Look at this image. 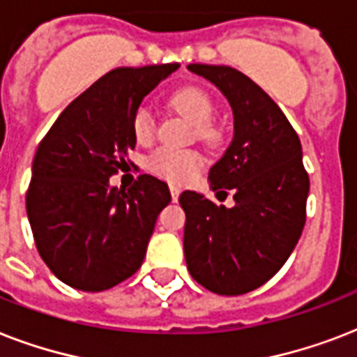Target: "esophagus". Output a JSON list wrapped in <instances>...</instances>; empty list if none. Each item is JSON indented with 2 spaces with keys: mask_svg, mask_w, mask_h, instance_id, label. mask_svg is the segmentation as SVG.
Wrapping results in <instances>:
<instances>
[{
  "mask_svg": "<svg viewBox=\"0 0 357 357\" xmlns=\"http://www.w3.org/2000/svg\"><path fill=\"white\" fill-rule=\"evenodd\" d=\"M168 189H170V195H172V200H174V202H178L179 195H181V189H179L178 185H174V183L168 185Z\"/></svg>",
  "mask_w": 357,
  "mask_h": 357,
  "instance_id": "esophagus-1",
  "label": "esophagus"
}]
</instances>
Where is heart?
Masks as SVG:
<instances>
[{
	"label": "heart",
	"mask_w": 357,
	"mask_h": 357,
	"mask_svg": "<svg viewBox=\"0 0 357 357\" xmlns=\"http://www.w3.org/2000/svg\"><path fill=\"white\" fill-rule=\"evenodd\" d=\"M170 102L185 119L196 126V135L202 139H211L215 129L209 126L213 114H215V103L211 96L200 86H183L178 92H174ZM131 131L139 142H150L155 137V114L150 105H140L131 116ZM204 167V157L196 150L185 148H170V146H159L151 151L146 159V168L159 178L168 181L183 183L195 178Z\"/></svg>",
	"instance_id": "b5f03b06"
}]
</instances>
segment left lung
<instances>
[{"mask_svg":"<svg viewBox=\"0 0 357 357\" xmlns=\"http://www.w3.org/2000/svg\"><path fill=\"white\" fill-rule=\"evenodd\" d=\"M187 68L215 83L234 109V139L209 179L213 190L234 195L235 206H217L195 190L179 196L187 215L185 261L202 287L237 296L268 282L294 250L310 176L298 135L257 83L231 66Z\"/></svg>","mask_w":357,"mask_h":357,"instance_id":"1","label":"left lung"}]
</instances>
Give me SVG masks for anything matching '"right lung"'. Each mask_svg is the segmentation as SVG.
<instances>
[{"mask_svg": "<svg viewBox=\"0 0 357 357\" xmlns=\"http://www.w3.org/2000/svg\"><path fill=\"white\" fill-rule=\"evenodd\" d=\"M178 68L111 70L59 114L36 148L27 217L42 261L70 287L107 291L144 261L157 217L170 204L167 183L140 174L133 187L116 189L109 178L137 144V107Z\"/></svg>", "mask_w": 357, "mask_h": 357, "instance_id": "right-lung-1", "label": "right lung"}]
</instances>
